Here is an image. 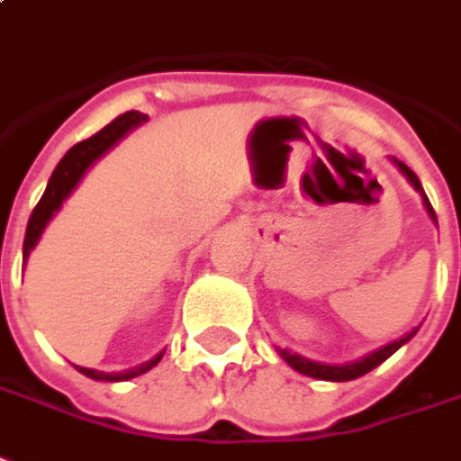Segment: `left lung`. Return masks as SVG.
<instances>
[{
  "label": "left lung",
  "instance_id": "1",
  "mask_svg": "<svg viewBox=\"0 0 461 461\" xmlns=\"http://www.w3.org/2000/svg\"><path fill=\"white\" fill-rule=\"evenodd\" d=\"M393 161H394V166H397V168L402 171L404 178H407V181L414 185V191H420V195H422L424 208H427V213H429V218H432L434 223H437V215H434L429 198L424 195L420 178L414 176V171L410 168V166H404V163L397 161V158H393ZM414 332H417V330L407 332V335H404V338H400V340H394V342H390V345H384V348H380V350L370 352L367 357H362V360H357V362H348V365H325V362L308 360V357H303V355H295V352H290V350H277V352H280V357L288 362L293 370L303 372V375H308V377H315V380L348 382V380H355V377H362V375H367L370 370H375L377 365H382V362L387 360L390 355H394V352L400 350L404 342L412 340Z\"/></svg>",
  "mask_w": 461,
  "mask_h": 461
}]
</instances>
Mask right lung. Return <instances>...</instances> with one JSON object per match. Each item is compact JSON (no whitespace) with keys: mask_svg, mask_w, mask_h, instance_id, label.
Here are the masks:
<instances>
[{"mask_svg":"<svg viewBox=\"0 0 461 461\" xmlns=\"http://www.w3.org/2000/svg\"><path fill=\"white\" fill-rule=\"evenodd\" d=\"M143 121H146V113L141 111H126V113H121L119 119H113L109 126H104L99 133H94L91 139L86 141L77 143V146H71L67 151V156L59 161V166L51 173V178H49L47 191L41 195V201L37 203V208L32 211V218H29L27 225V236H24V260L29 258V253L34 250V246L39 243V238L44 233V228L49 225V221L54 218L61 203L67 201L71 191L79 185V181L86 176L94 163L99 161L101 156L106 151H111L116 143L126 136V133L136 129V126H141ZM163 352H158L153 360L143 362L139 367H133V370H123V372H99V370H89V367H79L77 365V370L81 375H86L91 380H106V382H121V380H131V377H139L143 372H149L151 367H156L158 362H161Z\"/></svg>","mask_w":461,"mask_h":461,"instance_id":"obj_1","label":"right lung"}]
</instances>
